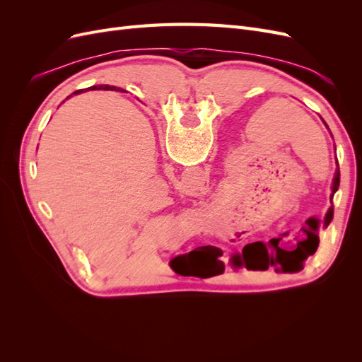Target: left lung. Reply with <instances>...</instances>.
Listing matches in <instances>:
<instances>
[{
	"label": "left lung",
	"mask_w": 362,
	"mask_h": 362,
	"mask_svg": "<svg viewBox=\"0 0 362 362\" xmlns=\"http://www.w3.org/2000/svg\"><path fill=\"white\" fill-rule=\"evenodd\" d=\"M339 185V170H337V175L332 184V194L338 190ZM334 211L329 208L326 217H325V226H327L332 221ZM319 246V235L311 242H299L298 247L294 250H288L286 247L279 246V240L273 238L269 242V245H264L262 242H257L247 245L243 249V258L246 262L247 269H262L266 270L269 266H275L278 272H298L302 269L303 261L313 255Z\"/></svg>",
	"instance_id": "8db88e82"
}]
</instances>
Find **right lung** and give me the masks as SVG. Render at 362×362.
<instances>
[{"label":"right lung","instance_id":"1","mask_svg":"<svg viewBox=\"0 0 362 362\" xmlns=\"http://www.w3.org/2000/svg\"><path fill=\"white\" fill-rule=\"evenodd\" d=\"M92 89H96V86H93ZM98 89H105V90H116V87H115V86H113V87H108V86H104V87H103V86H101V87H98ZM117 90H119V89H117ZM81 92H83V90H76V92H74V93L76 95V93H81ZM120 92H124V90H120Z\"/></svg>","mask_w":362,"mask_h":362}]
</instances>
